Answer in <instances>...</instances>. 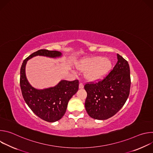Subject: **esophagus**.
<instances>
[{
    "mask_svg": "<svg viewBox=\"0 0 153 153\" xmlns=\"http://www.w3.org/2000/svg\"><path fill=\"white\" fill-rule=\"evenodd\" d=\"M79 88L80 89H82V88H83V83H82V82H80V83H79Z\"/></svg>",
    "mask_w": 153,
    "mask_h": 153,
    "instance_id": "34e87169",
    "label": "esophagus"
}]
</instances>
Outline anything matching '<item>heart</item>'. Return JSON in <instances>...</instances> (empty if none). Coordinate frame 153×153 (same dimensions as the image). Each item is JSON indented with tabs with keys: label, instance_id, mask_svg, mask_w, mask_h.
<instances>
[{
	"label": "heart",
	"instance_id": "b5f03b06",
	"mask_svg": "<svg viewBox=\"0 0 153 153\" xmlns=\"http://www.w3.org/2000/svg\"><path fill=\"white\" fill-rule=\"evenodd\" d=\"M111 67V62L106 58L100 56L85 58L77 64V68L85 71V77L91 81L102 79L108 72Z\"/></svg>",
	"mask_w": 153,
	"mask_h": 153
}]
</instances>
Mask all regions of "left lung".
I'll list each match as a JSON object with an SVG mask.
<instances>
[{"label": "left lung", "instance_id": "obj_1", "mask_svg": "<svg viewBox=\"0 0 153 153\" xmlns=\"http://www.w3.org/2000/svg\"><path fill=\"white\" fill-rule=\"evenodd\" d=\"M115 66L103 79L85 83L87 93L85 109L95 119L106 120L115 115L125 103L130 91L131 77L129 64L117 54Z\"/></svg>", "mask_w": 153, "mask_h": 153}]
</instances>
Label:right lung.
<instances>
[{"instance_id":"obj_1","label":"right lung","mask_w":153,"mask_h":153,"mask_svg":"<svg viewBox=\"0 0 153 153\" xmlns=\"http://www.w3.org/2000/svg\"><path fill=\"white\" fill-rule=\"evenodd\" d=\"M36 56L56 57L61 56L57 51L39 50L27 57L20 68V86L23 97L32 110L39 117L49 122L60 120L67 110L68 101L79 90L78 80H62L52 88L39 90L28 83L25 76V65L28 59Z\"/></svg>"}]
</instances>
